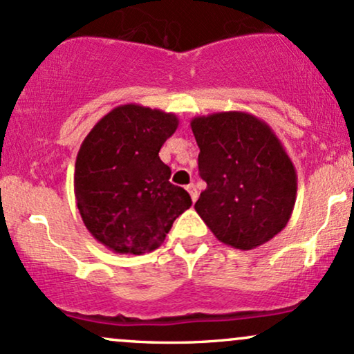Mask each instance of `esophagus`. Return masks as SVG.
<instances>
[{"label": "esophagus", "mask_w": 354, "mask_h": 354, "mask_svg": "<svg viewBox=\"0 0 354 354\" xmlns=\"http://www.w3.org/2000/svg\"><path fill=\"white\" fill-rule=\"evenodd\" d=\"M186 191H188L189 193V196H191V201H196L198 200V189H196V186L194 185H188L186 186Z\"/></svg>", "instance_id": "esophagus-1"}]
</instances>
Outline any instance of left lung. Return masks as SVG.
<instances>
[{
  "label": "left lung",
  "mask_w": 354,
  "mask_h": 354,
  "mask_svg": "<svg viewBox=\"0 0 354 354\" xmlns=\"http://www.w3.org/2000/svg\"><path fill=\"white\" fill-rule=\"evenodd\" d=\"M206 189L194 209L219 241L253 250L290 221L298 178L293 161L265 121L245 111L191 120Z\"/></svg>",
  "instance_id": "1"
}]
</instances>
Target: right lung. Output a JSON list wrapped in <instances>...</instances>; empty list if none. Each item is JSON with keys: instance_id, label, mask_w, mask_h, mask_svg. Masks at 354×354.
<instances>
[{"instance_id": "obj_1", "label": "right lung", "mask_w": 354, "mask_h": 354, "mask_svg": "<svg viewBox=\"0 0 354 354\" xmlns=\"http://www.w3.org/2000/svg\"><path fill=\"white\" fill-rule=\"evenodd\" d=\"M173 113L121 104L93 126L75 165V196L91 236L120 254H143L165 241L191 198L169 183L160 160L176 131Z\"/></svg>"}]
</instances>
